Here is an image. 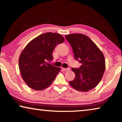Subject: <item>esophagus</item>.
<instances>
[{
  "label": "esophagus",
  "instance_id": "34e87169",
  "mask_svg": "<svg viewBox=\"0 0 122 122\" xmlns=\"http://www.w3.org/2000/svg\"><path fill=\"white\" fill-rule=\"evenodd\" d=\"M63 71H70V68H63Z\"/></svg>",
  "mask_w": 122,
  "mask_h": 122
}]
</instances>
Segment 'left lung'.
<instances>
[{"label": "left lung", "instance_id": "left-lung-1", "mask_svg": "<svg viewBox=\"0 0 122 122\" xmlns=\"http://www.w3.org/2000/svg\"><path fill=\"white\" fill-rule=\"evenodd\" d=\"M65 37L72 48L75 59L81 63L79 68H71L76 76L69 83L76 91L86 92L96 87L103 77L106 69L104 55L86 35L71 34Z\"/></svg>", "mask_w": 122, "mask_h": 122}]
</instances>
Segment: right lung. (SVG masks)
Wrapping results in <instances>:
<instances>
[{
  "mask_svg": "<svg viewBox=\"0 0 122 122\" xmlns=\"http://www.w3.org/2000/svg\"><path fill=\"white\" fill-rule=\"evenodd\" d=\"M64 38L56 33H46L35 38L26 45L20 55L19 68L23 79L36 91L48 87L61 71L47 61H52L53 51Z\"/></svg>",
  "mask_w": 122,
  "mask_h": 122,
  "instance_id": "add662e5",
  "label": "right lung"
}]
</instances>
